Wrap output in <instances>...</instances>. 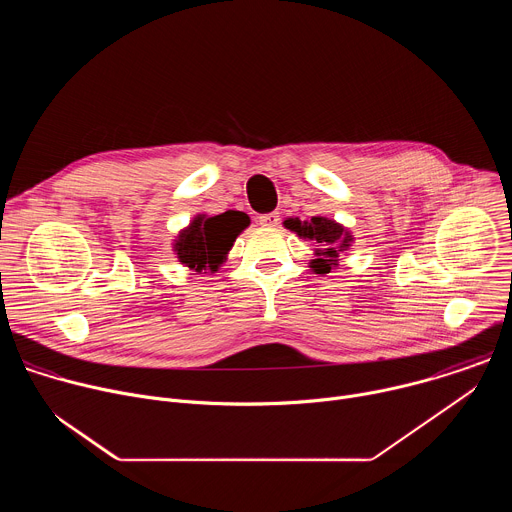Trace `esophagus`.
Returning <instances> with one entry per match:
<instances>
[{
    "instance_id": "esophagus-1",
    "label": "esophagus",
    "mask_w": 512,
    "mask_h": 512,
    "mask_svg": "<svg viewBox=\"0 0 512 512\" xmlns=\"http://www.w3.org/2000/svg\"><path fill=\"white\" fill-rule=\"evenodd\" d=\"M259 225L261 227H277L279 225V212H267L259 216Z\"/></svg>"
}]
</instances>
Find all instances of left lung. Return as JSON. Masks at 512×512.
<instances>
[{"label": "left lung", "mask_w": 512, "mask_h": 512, "mask_svg": "<svg viewBox=\"0 0 512 512\" xmlns=\"http://www.w3.org/2000/svg\"><path fill=\"white\" fill-rule=\"evenodd\" d=\"M283 227L296 233L300 239H310L318 243L314 259L310 261V269L318 275L336 269L340 255H344L354 243V235L344 225L334 221V218L320 214L312 216L310 221H300L298 216H289L283 221Z\"/></svg>", "instance_id": "1"}]
</instances>
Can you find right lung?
<instances>
[{
	"mask_svg": "<svg viewBox=\"0 0 512 512\" xmlns=\"http://www.w3.org/2000/svg\"><path fill=\"white\" fill-rule=\"evenodd\" d=\"M249 225V214L241 210H227L216 216L200 212L188 227L180 229L172 251L178 261L194 273H216L225 265L237 237Z\"/></svg>",
	"mask_w": 512,
	"mask_h": 512,
	"instance_id": "right-lung-1",
	"label": "right lung"
}]
</instances>
